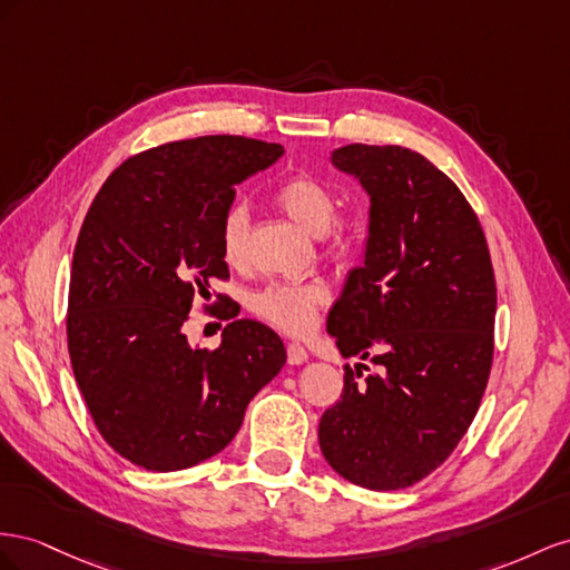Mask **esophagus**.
<instances>
[{
  "label": "esophagus",
  "mask_w": 570,
  "mask_h": 570,
  "mask_svg": "<svg viewBox=\"0 0 570 570\" xmlns=\"http://www.w3.org/2000/svg\"><path fill=\"white\" fill-rule=\"evenodd\" d=\"M286 355H288V363L291 365H303L307 363V351L301 344H288L286 346Z\"/></svg>",
  "instance_id": "obj_1"
}]
</instances>
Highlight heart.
I'll list each match as a JSON object with an SVG mask.
<instances>
[{"mask_svg":"<svg viewBox=\"0 0 570 570\" xmlns=\"http://www.w3.org/2000/svg\"><path fill=\"white\" fill-rule=\"evenodd\" d=\"M274 203L294 219L301 229L324 236L332 257H346L363 238V224L357 217L338 213L336 190L311 174H294L276 188ZM250 213L243 203L224 209L219 222V250L229 265H240L248 250ZM327 301V286L322 282H276L253 298V313L288 334H303L315 324L317 307Z\"/></svg>","mask_w":570,"mask_h":570,"instance_id":"1","label":"heart"}]
</instances>
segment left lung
<instances>
[{"mask_svg": "<svg viewBox=\"0 0 570 570\" xmlns=\"http://www.w3.org/2000/svg\"><path fill=\"white\" fill-rule=\"evenodd\" d=\"M338 171L370 195L365 263L327 317L344 392L320 420V449L365 490H403L459 446L490 380L497 282L478 215L451 178L401 145H344Z\"/></svg>", "mask_w": 570, "mask_h": 570, "instance_id": "left-lung-1", "label": "left lung"}]
</instances>
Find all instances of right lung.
<instances>
[{"mask_svg": "<svg viewBox=\"0 0 570 570\" xmlns=\"http://www.w3.org/2000/svg\"><path fill=\"white\" fill-rule=\"evenodd\" d=\"M282 155L243 136L174 140L128 157L95 195L73 250L67 338L95 428L126 461L171 473L213 459L284 367V341L263 322L226 324L215 351L184 334L193 301L229 276L219 222L236 186Z\"/></svg>", "mask_w": 570, "mask_h": 570, "instance_id": "1", "label": "right lung"}]
</instances>
